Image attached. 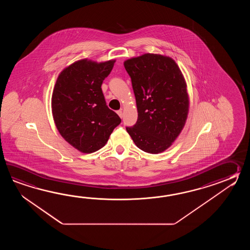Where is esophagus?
I'll return each instance as SVG.
<instances>
[{
	"mask_svg": "<svg viewBox=\"0 0 250 250\" xmlns=\"http://www.w3.org/2000/svg\"><path fill=\"white\" fill-rule=\"evenodd\" d=\"M117 113H118V115H119V116H120V117L123 118V111H122V110H120V111H118Z\"/></svg>",
	"mask_w": 250,
	"mask_h": 250,
	"instance_id": "obj_1",
	"label": "esophagus"
}]
</instances>
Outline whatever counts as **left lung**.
Listing matches in <instances>:
<instances>
[{
    "label": "left lung",
    "mask_w": 250,
    "mask_h": 250,
    "mask_svg": "<svg viewBox=\"0 0 250 250\" xmlns=\"http://www.w3.org/2000/svg\"><path fill=\"white\" fill-rule=\"evenodd\" d=\"M129 75L138 108V121L127 133L138 148L159 154L180 135L188 112L187 85L181 69L167 56L146 53L128 59Z\"/></svg>",
    "instance_id": "left-lung-1"
}]
</instances>
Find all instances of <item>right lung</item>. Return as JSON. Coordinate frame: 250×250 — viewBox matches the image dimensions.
Wrapping results in <instances>:
<instances>
[{"label":"right lung","instance_id":"right-lung-1","mask_svg":"<svg viewBox=\"0 0 250 250\" xmlns=\"http://www.w3.org/2000/svg\"><path fill=\"white\" fill-rule=\"evenodd\" d=\"M114 62L80 60L64 69L54 85L52 111L56 127L68 143L82 153L102 148L122 122L107 106L101 88Z\"/></svg>","mask_w":250,"mask_h":250}]
</instances>
